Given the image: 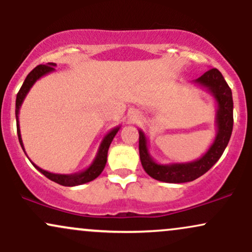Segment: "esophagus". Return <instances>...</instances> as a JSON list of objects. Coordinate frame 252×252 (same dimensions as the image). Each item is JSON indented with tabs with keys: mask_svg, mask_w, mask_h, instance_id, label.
<instances>
[{
	"mask_svg": "<svg viewBox=\"0 0 252 252\" xmlns=\"http://www.w3.org/2000/svg\"><path fill=\"white\" fill-rule=\"evenodd\" d=\"M129 116H130V120L135 121L136 118L138 117V114H137V112H136V111H132V112H130V115H129Z\"/></svg>",
	"mask_w": 252,
	"mask_h": 252,
	"instance_id": "esophagus-1",
	"label": "esophagus"
}]
</instances>
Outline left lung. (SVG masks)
Wrapping results in <instances>:
<instances>
[{"label": "left lung", "instance_id": "left-lung-1", "mask_svg": "<svg viewBox=\"0 0 252 252\" xmlns=\"http://www.w3.org/2000/svg\"><path fill=\"white\" fill-rule=\"evenodd\" d=\"M193 83L206 89L217 103L215 140L207 152L201 158L190 162H173L168 164L156 162L152 158L148 148V140L142 130H138V149L143 169L153 179L169 184L189 182L204 175L217 161L226 148L233 128V100L232 92L225 82L222 74L217 68H210Z\"/></svg>", "mask_w": 252, "mask_h": 252}]
</instances>
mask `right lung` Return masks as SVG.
Returning <instances> with one entry per match:
<instances>
[{
	"label": "right lung",
	"mask_w": 252,
	"mask_h": 252,
	"mask_svg": "<svg viewBox=\"0 0 252 252\" xmlns=\"http://www.w3.org/2000/svg\"><path fill=\"white\" fill-rule=\"evenodd\" d=\"M57 63H48L46 65H39L34 68L33 71H31V73L26 77L24 84H22L21 89H20L19 94L16 96V104H15V116H16V128H17V136H19V141L20 144H21L22 149L25 152V147H24V142H22V137H21V131H20V124H19V112H20V108H21L22 103H24L26 96L30 92V90L32 89V86L35 84L36 80H39L40 78L46 76V74L51 73L56 70ZM121 126H116V128L111 129L110 131L104 136V138L102 140V142L99 144V148H98V152L96 154V158H94L92 163L90 164L86 169L82 170V172L78 173H73V174H57V173H51L47 172V170L40 168L37 167L36 164L33 166L39 170L40 173H42L46 178H48L50 180L57 182V184L63 185V186H67V187H73V186H78V185H83L86 184V182H90L94 179L99 176L100 173L103 172L104 167L106 164V160H108V150L110 144H111L112 140L116 136V134L120 130Z\"/></svg>",
	"instance_id": "obj_1"
}]
</instances>
